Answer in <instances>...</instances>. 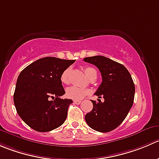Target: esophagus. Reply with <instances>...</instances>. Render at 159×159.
Returning <instances> with one entry per match:
<instances>
[{"instance_id":"34e87169","label":"esophagus","mask_w":159,"mask_h":159,"mask_svg":"<svg viewBox=\"0 0 159 159\" xmlns=\"http://www.w3.org/2000/svg\"><path fill=\"white\" fill-rule=\"evenodd\" d=\"M74 102H75V104H77V105H79L80 103L81 102V100H74Z\"/></svg>"}]
</instances>
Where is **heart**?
Wrapping results in <instances>:
<instances>
[{
    "label": "heart",
    "instance_id": "obj_1",
    "mask_svg": "<svg viewBox=\"0 0 159 159\" xmlns=\"http://www.w3.org/2000/svg\"><path fill=\"white\" fill-rule=\"evenodd\" d=\"M84 71L85 75L89 78H92V76H96L97 72L95 68L92 67H85L84 69ZM70 74V68H67L63 71V73L61 75V81L63 84H68L69 83V77ZM89 91L86 89L83 88L77 87V86H71V87L67 88L66 90V96L69 98L72 99H81L85 95H89Z\"/></svg>",
    "mask_w": 159,
    "mask_h": 159
}]
</instances>
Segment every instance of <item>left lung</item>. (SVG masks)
<instances>
[{
    "label": "left lung",
    "instance_id": "8db88e82",
    "mask_svg": "<svg viewBox=\"0 0 159 159\" xmlns=\"http://www.w3.org/2000/svg\"><path fill=\"white\" fill-rule=\"evenodd\" d=\"M101 72L102 81L95 95L104 102L92 100L93 109L85 115V121L93 130L106 133L116 128L127 117L134 103L135 86L131 75L123 64L103 56L84 58Z\"/></svg>",
    "mask_w": 159,
    "mask_h": 159
}]
</instances>
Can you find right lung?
<instances>
[{
    "label": "right lung",
    "mask_w": 159,
    "mask_h": 159,
    "mask_svg": "<svg viewBox=\"0 0 159 159\" xmlns=\"http://www.w3.org/2000/svg\"><path fill=\"white\" fill-rule=\"evenodd\" d=\"M75 61L47 57L29 64L18 75L14 103L19 116L32 129L48 132L66 120L73 101L61 98L65 94L61 75Z\"/></svg>",
    "instance_id": "add662e5"
}]
</instances>
